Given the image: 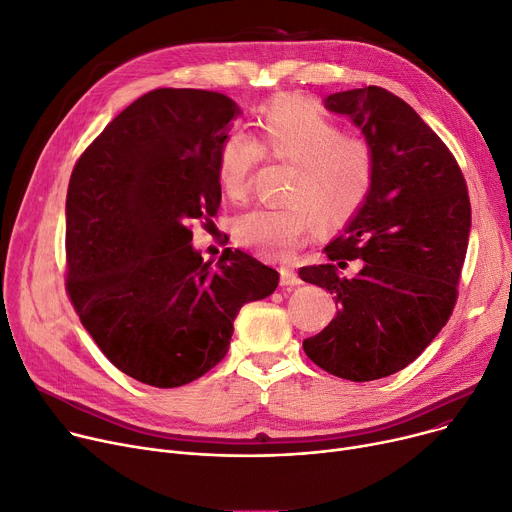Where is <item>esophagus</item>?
Instances as JSON below:
<instances>
[{
	"mask_svg": "<svg viewBox=\"0 0 512 512\" xmlns=\"http://www.w3.org/2000/svg\"><path fill=\"white\" fill-rule=\"evenodd\" d=\"M299 283H302V279H299V275L295 273L293 268L281 266V285L283 287H293V285H299Z\"/></svg>",
	"mask_w": 512,
	"mask_h": 512,
	"instance_id": "34e87169",
	"label": "esophagus"
}]
</instances>
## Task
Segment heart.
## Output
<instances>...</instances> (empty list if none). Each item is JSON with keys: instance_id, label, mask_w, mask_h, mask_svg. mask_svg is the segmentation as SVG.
Instances as JSON below:
<instances>
[{"instance_id": "b5f03b06", "label": "heart", "mask_w": 512, "mask_h": 512, "mask_svg": "<svg viewBox=\"0 0 512 512\" xmlns=\"http://www.w3.org/2000/svg\"><path fill=\"white\" fill-rule=\"evenodd\" d=\"M264 159L293 167L283 206H258L239 215L233 237L264 258L289 260L314 231L349 221L368 200L376 157L368 140L343 134V128L302 97H279L260 109L256 138L229 130L217 153L221 192L244 202L252 175Z\"/></svg>"}]
</instances>
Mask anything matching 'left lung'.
I'll return each instance as SVG.
<instances>
[{"label":"left lung","mask_w":512,"mask_h":512,"mask_svg":"<svg viewBox=\"0 0 512 512\" xmlns=\"http://www.w3.org/2000/svg\"><path fill=\"white\" fill-rule=\"evenodd\" d=\"M374 148V186L326 264L299 277L328 289L339 306L304 351L328 374L368 382L409 366L457 304L469 244L471 204L463 171L440 136L403 99L380 86L328 95ZM364 259L347 280L340 270Z\"/></svg>","instance_id":"obj_1"}]
</instances>
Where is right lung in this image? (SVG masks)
Wrapping results in <instances>:
<instances>
[{
    "label": "right lung",
    "mask_w": 512,
    "mask_h": 512,
    "mask_svg": "<svg viewBox=\"0 0 512 512\" xmlns=\"http://www.w3.org/2000/svg\"><path fill=\"white\" fill-rule=\"evenodd\" d=\"M237 105L157 88L86 146L66 198V291L109 362L138 382L184 386L227 355L233 320L279 273L225 248L204 262L192 221L217 215V153Z\"/></svg>",
    "instance_id": "right-lung-1"
}]
</instances>
